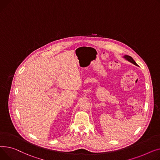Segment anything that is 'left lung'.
<instances>
[{"label": "left lung", "mask_w": 160, "mask_h": 160, "mask_svg": "<svg viewBox=\"0 0 160 160\" xmlns=\"http://www.w3.org/2000/svg\"><path fill=\"white\" fill-rule=\"evenodd\" d=\"M124 58H125V59H126L127 61H130V62L133 63L134 64H135V65H137L136 62L134 61V60L132 59V57H130V56H129V55H125V56H124Z\"/></svg>", "instance_id": "obj_1"}]
</instances>
